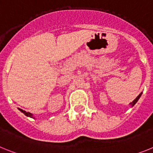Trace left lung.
<instances>
[{
  "label": "left lung",
  "mask_w": 153,
  "mask_h": 153,
  "mask_svg": "<svg viewBox=\"0 0 153 153\" xmlns=\"http://www.w3.org/2000/svg\"><path fill=\"white\" fill-rule=\"evenodd\" d=\"M141 95H142V93H140V95L138 96V97H136V99H135L134 100L132 101V102H130V105H131V106H134V105H135V104H136V102H137V101H138V100H139V99H140V97H141Z\"/></svg>",
  "instance_id": "1"
}]
</instances>
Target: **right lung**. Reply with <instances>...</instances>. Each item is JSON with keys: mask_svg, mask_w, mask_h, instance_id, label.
Listing matches in <instances>:
<instances>
[{"mask_svg": "<svg viewBox=\"0 0 153 153\" xmlns=\"http://www.w3.org/2000/svg\"><path fill=\"white\" fill-rule=\"evenodd\" d=\"M18 109H19V110H20V111H21V112H22V113H24V114L25 115V116H27V117H31V118H33V114H32V113H29V112H26V111H24V110H23V109H20V108H19Z\"/></svg>", "mask_w": 153, "mask_h": 153, "instance_id": "add662e5", "label": "right lung"}]
</instances>
